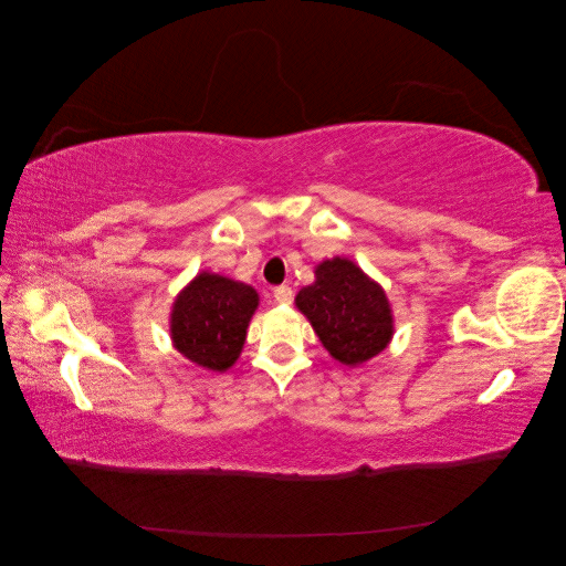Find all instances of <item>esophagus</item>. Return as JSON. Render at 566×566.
I'll list each match as a JSON object with an SVG mask.
<instances>
[{"label": "esophagus", "mask_w": 566, "mask_h": 566, "mask_svg": "<svg viewBox=\"0 0 566 566\" xmlns=\"http://www.w3.org/2000/svg\"><path fill=\"white\" fill-rule=\"evenodd\" d=\"M273 300H276L279 304H290L293 302V290H290L287 285H279L276 290H273Z\"/></svg>", "instance_id": "esophagus-1"}]
</instances>
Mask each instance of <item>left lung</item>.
I'll use <instances>...</instances> for the list:
<instances>
[{
    "mask_svg": "<svg viewBox=\"0 0 566 566\" xmlns=\"http://www.w3.org/2000/svg\"><path fill=\"white\" fill-rule=\"evenodd\" d=\"M295 306L312 323L325 352L347 368L370 361L394 337L385 287L349 256L318 262L314 283L300 290Z\"/></svg>",
    "mask_w": 566,
    "mask_h": 566,
    "instance_id": "obj_1",
    "label": "left lung"
}]
</instances>
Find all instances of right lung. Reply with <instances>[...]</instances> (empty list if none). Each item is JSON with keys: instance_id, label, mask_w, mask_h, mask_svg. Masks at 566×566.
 I'll return each mask as SVG.
<instances>
[{"instance_id": "obj_1", "label": "right lung", "mask_w": 566, "mask_h": 566, "mask_svg": "<svg viewBox=\"0 0 566 566\" xmlns=\"http://www.w3.org/2000/svg\"><path fill=\"white\" fill-rule=\"evenodd\" d=\"M256 306L260 295L252 285L200 271L172 302L169 337L175 349L198 368L224 373L243 352Z\"/></svg>"}]
</instances>
